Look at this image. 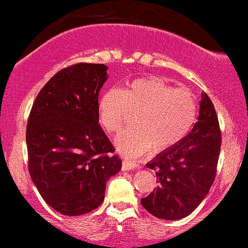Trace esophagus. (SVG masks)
I'll list each match as a JSON object with an SVG mask.
<instances>
[{"instance_id": "esophagus-1", "label": "esophagus", "mask_w": 248, "mask_h": 248, "mask_svg": "<svg viewBox=\"0 0 248 248\" xmlns=\"http://www.w3.org/2000/svg\"><path fill=\"white\" fill-rule=\"evenodd\" d=\"M138 168V163L130 161V160H124L122 161V169L124 170H132Z\"/></svg>"}]
</instances>
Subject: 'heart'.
<instances>
[{
	"mask_svg": "<svg viewBox=\"0 0 248 248\" xmlns=\"http://www.w3.org/2000/svg\"><path fill=\"white\" fill-rule=\"evenodd\" d=\"M134 114L132 128L116 138L122 155L139 156L153 147L167 152L191 130L198 114L196 95L187 88H175L158 77L128 81L122 90L110 88L98 101V120L107 134H114Z\"/></svg>",
	"mask_w": 248,
	"mask_h": 248,
	"instance_id": "obj_1",
	"label": "heart"
}]
</instances>
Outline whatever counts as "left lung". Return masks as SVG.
<instances>
[{"label": "left lung", "instance_id": "obj_1", "mask_svg": "<svg viewBox=\"0 0 248 248\" xmlns=\"http://www.w3.org/2000/svg\"><path fill=\"white\" fill-rule=\"evenodd\" d=\"M221 132L217 113L202 93L198 120L177 146L147 164L155 170L158 186L141 204L155 217L168 220L190 215L205 198L217 175Z\"/></svg>", "mask_w": 248, "mask_h": 248}]
</instances>
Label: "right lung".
<instances>
[{
    "instance_id": "right-lung-1",
    "label": "right lung",
    "mask_w": 248,
    "mask_h": 248,
    "mask_svg": "<svg viewBox=\"0 0 248 248\" xmlns=\"http://www.w3.org/2000/svg\"><path fill=\"white\" fill-rule=\"evenodd\" d=\"M104 64L78 62L57 72L39 91L27 124L28 169L46 204L65 216L91 212L121 160L98 124Z\"/></svg>"
}]
</instances>
